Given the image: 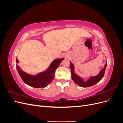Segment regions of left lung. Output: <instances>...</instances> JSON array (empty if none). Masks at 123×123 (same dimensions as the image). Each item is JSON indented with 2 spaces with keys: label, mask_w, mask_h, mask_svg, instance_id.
<instances>
[{
  "label": "left lung",
  "mask_w": 123,
  "mask_h": 123,
  "mask_svg": "<svg viewBox=\"0 0 123 123\" xmlns=\"http://www.w3.org/2000/svg\"><path fill=\"white\" fill-rule=\"evenodd\" d=\"M107 65V62H106L105 66H104V68L100 71L99 73L98 74V75L94 76H91L90 79H89L87 81H85L83 79H81V77L78 76L77 74L75 73L74 71V67L72 63L70 62V66L71 71L72 79L74 81V83L81 87L85 88V87H91L92 86H93L96 84L98 83L99 81L103 79L104 76V74H105Z\"/></svg>",
  "instance_id": "1"
}]
</instances>
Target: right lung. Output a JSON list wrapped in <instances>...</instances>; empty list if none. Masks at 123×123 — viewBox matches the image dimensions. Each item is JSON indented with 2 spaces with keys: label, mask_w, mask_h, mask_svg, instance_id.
Segmentation results:
<instances>
[{
  "label": "right lung",
  "mask_w": 123,
  "mask_h": 123,
  "mask_svg": "<svg viewBox=\"0 0 123 123\" xmlns=\"http://www.w3.org/2000/svg\"><path fill=\"white\" fill-rule=\"evenodd\" d=\"M63 59V58L54 59L46 71L35 75H32L23 71L17 64H16V69L21 79L25 84L34 88H44L49 85L54 80L55 70ZM18 62L19 61L17 58L16 63L18 64Z\"/></svg>",
  "instance_id": "add662e5"
}]
</instances>
